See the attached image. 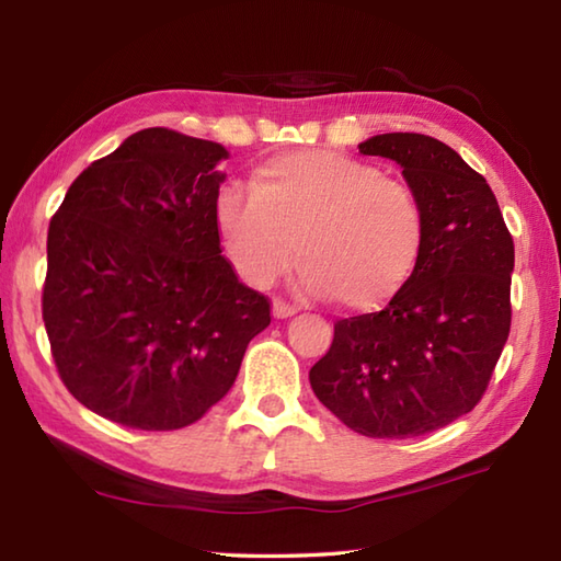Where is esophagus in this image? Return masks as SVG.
Masks as SVG:
<instances>
[{"label": "esophagus", "mask_w": 561, "mask_h": 561, "mask_svg": "<svg viewBox=\"0 0 561 561\" xmlns=\"http://www.w3.org/2000/svg\"><path fill=\"white\" fill-rule=\"evenodd\" d=\"M272 313H274V318H291L296 313V306L287 304L284 299H274L272 301Z\"/></svg>", "instance_id": "34e87169"}]
</instances>
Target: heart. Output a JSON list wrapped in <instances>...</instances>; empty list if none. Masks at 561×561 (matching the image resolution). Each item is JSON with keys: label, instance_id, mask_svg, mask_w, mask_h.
<instances>
[{"label": "heart", "instance_id": "1", "mask_svg": "<svg viewBox=\"0 0 561 561\" xmlns=\"http://www.w3.org/2000/svg\"><path fill=\"white\" fill-rule=\"evenodd\" d=\"M217 231L238 274L253 287L296 257L306 294L352 311L390 301L424 253L426 217L414 190L378 165L328 149H296L255 165L250 190L224 187Z\"/></svg>", "mask_w": 561, "mask_h": 561}]
</instances>
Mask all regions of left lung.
Listing matches in <instances>:
<instances>
[{
	"label": "left lung",
	"instance_id": "left-lung-1",
	"mask_svg": "<svg viewBox=\"0 0 561 561\" xmlns=\"http://www.w3.org/2000/svg\"><path fill=\"white\" fill-rule=\"evenodd\" d=\"M386 157L420 197L426 243L383 311L342 318L311 368L316 398L368 438L422 436L474 410L511 330L514 238L484 178L416 133L359 145Z\"/></svg>",
	"mask_w": 561,
	"mask_h": 561
}]
</instances>
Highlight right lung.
<instances>
[{"instance_id": "right-lung-1", "label": "right lung", "mask_w": 561, "mask_h": 561, "mask_svg": "<svg viewBox=\"0 0 561 561\" xmlns=\"http://www.w3.org/2000/svg\"><path fill=\"white\" fill-rule=\"evenodd\" d=\"M226 157L217 141L141 129L83 169L50 219L43 323L57 374L115 424H195L270 325L267 296L221 255Z\"/></svg>"}]
</instances>
